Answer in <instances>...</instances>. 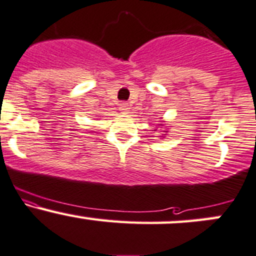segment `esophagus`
<instances>
[{
  "label": "esophagus",
  "mask_w": 256,
  "mask_h": 256,
  "mask_svg": "<svg viewBox=\"0 0 256 256\" xmlns=\"http://www.w3.org/2000/svg\"><path fill=\"white\" fill-rule=\"evenodd\" d=\"M128 109H130V106H128V103H120V104H119V110H120V113H122V114H128Z\"/></svg>",
  "instance_id": "34e87169"
}]
</instances>
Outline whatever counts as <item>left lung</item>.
Instances as JSON below:
<instances>
[{
  "instance_id": "left-lung-1",
  "label": "left lung",
  "mask_w": 256,
  "mask_h": 256,
  "mask_svg": "<svg viewBox=\"0 0 256 256\" xmlns=\"http://www.w3.org/2000/svg\"><path fill=\"white\" fill-rule=\"evenodd\" d=\"M160 126H162V124H160ZM154 131H156V130H154ZM164 132H168V131H164ZM162 137H164V136H162Z\"/></svg>"
}]
</instances>
